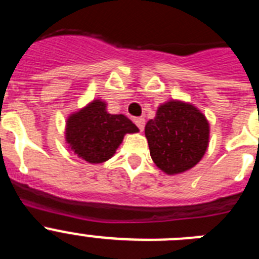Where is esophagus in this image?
<instances>
[{"label":"esophagus","mask_w":259,"mask_h":259,"mask_svg":"<svg viewBox=\"0 0 259 259\" xmlns=\"http://www.w3.org/2000/svg\"><path fill=\"white\" fill-rule=\"evenodd\" d=\"M135 123H136V125L139 127V130H140V131H143L144 127H145V119H144V118H135Z\"/></svg>","instance_id":"esophagus-1"}]
</instances>
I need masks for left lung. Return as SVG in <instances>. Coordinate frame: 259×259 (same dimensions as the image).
I'll return each instance as SVG.
<instances>
[{
  "instance_id": "obj_1",
  "label": "left lung",
  "mask_w": 259,
  "mask_h": 259,
  "mask_svg": "<svg viewBox=\"0 0 259 259\" xmlns=\"http://www.w3.org/2000/svg\"><path fill=\"white\" fill-rule=\"evenodd\" d=\"M210 125L192 104L171 100L158 107L154 119L145 125L150 157L167 175L191 170L202 159L209 146Z\"/></svg>"
}]
</instances>
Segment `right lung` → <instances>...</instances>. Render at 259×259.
<instances>
[{
  "label": "right lung",
  "mask_w": 259,
  "mask_h": 259,
  "mask_svg": "<svg viewBox=\"0 0 259 259\" xmlns=\"http://www.w3.org/2000/svg\"><path fill=\"white\" fill-rule=\"evenodd\" d=\"M139 128L123 114H109L106 102L93 100L72 113L66 122V143L88 163H102L115 154L125 134Z\"/></svg>",
  "instance_id": "1"
}]
</instances>
